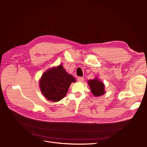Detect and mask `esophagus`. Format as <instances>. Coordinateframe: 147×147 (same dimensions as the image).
Wrapping results in <instances>:
<instances>
[{
  "mask_svg": "<svg viewBox=\"0 0 147 147\" xmlns=\"http://www.w3.org/2000/svg\"><path fill=\"white\" fill-rule=\"evenodd\" d=\"M78 80L79 82H83L84 81V79H83V78H82V77H78Z\"/></svg>",
  "mask_w": 147,
  "mask_h": 147,
  "instance_id": "esophagus-1",
  "label": "esophagus"
}]
</instances>
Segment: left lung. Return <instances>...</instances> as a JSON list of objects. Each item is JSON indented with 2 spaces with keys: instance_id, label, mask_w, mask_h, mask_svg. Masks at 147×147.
Here are the masks:
<instances>
[{
  "instance_id": "1",
  "label": "left lung",
  "mask_w": 147,
  "mask_h": 147,
  "mask_svg": "<svg viewBox=\"0 0 147 147\" xmlns=\"http://www.w3.org/2000/svg\"><path fill=\"white\" fill-rule=\"evenodd\" d=\"M88 84L91 92L94 96H101L105 93L104 84L102 82L99 81V79L95 78L93 80H89L88 81Z\"/></svg>"
}]
</instances>
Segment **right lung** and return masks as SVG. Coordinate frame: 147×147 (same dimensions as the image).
<instances>
[{
    "mask_svg": "<svg viewBox=\"0 0 147 147\" xmlns=\"http://www.w3.org/2000/svg\"><path fill=\"white\" fill-rule=\"evenodd\" d=\"M42 93L49 101L58 102L63 99L68 92L74 77L67 73L62 65L50 68L45 71L39 81Z\"/></svg>",
    "mask_w": 147,
    "mask_h": 147,
    "instance_id": "add662e5",
    "label": "right lung"
}]
</instances>
